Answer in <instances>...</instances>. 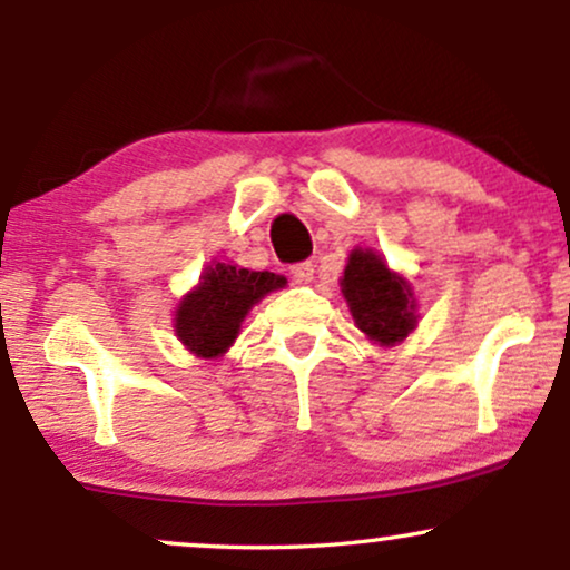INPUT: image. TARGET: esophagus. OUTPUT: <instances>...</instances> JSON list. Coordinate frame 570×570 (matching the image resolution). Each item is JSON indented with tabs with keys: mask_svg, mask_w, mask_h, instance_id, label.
<instances>
[{
	"mask_svg": "<svg viewBox=\"0 0 570 570\" xmlns=\"http://www.w3.org/2000/svg\"><path fill=\"white\" fill-rule=\"evenodd\" d=\"M291 274H293V279H296V283H312V277H314V264H312V262H298V264H293V266H291Z\"/></svg>",
	"mask_w": 570,
	"mask_h": 570,
	"instance_id": "esophagus-1",
	"label": "esophagus"
}]
</instances>
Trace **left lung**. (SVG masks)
Returning a JSON list of instances; mask_svg holds the SVG:
<instances>
[{
	"label": "left lung",
	"instance_id": "1",
	"mask_svg": "<svg viewBox=\"0 0 570 570\" xmlns=\"http://www.w3.org/2000/svg\"><path fill=\"white\" fill-rule=\"evenodd\" d=\"M343 296L348 301L356 327L370 341L391 343L406 338L414 327V301L410 285L383 264L372 250H354L343 272Z\"/></svg>",
	"mask_w": 570,
	"mask_h": 570
}]
</instances>
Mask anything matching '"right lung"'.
Listing matches in <instances>:
<instances>
[{
	"label": "right lung",
	"instance_id": "right-lung-1",
	"mask_svg": "<svg viewBox=\"0 0 570 570\" xmlns=\"http://www.w3.org/2000/svg\"><path fill=\"white\" fill-rule=\"evenodd\" d=\"M285 285L274 272H250L232 264H214L200 285L177 308V335L198 356H219L240 333L248 308L266 293Z\"/></svg>",
	"mask_w": 570,
	"mask_h": 570
}]
</instances>
